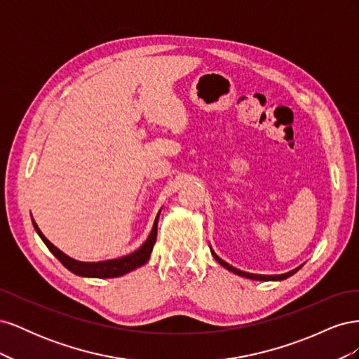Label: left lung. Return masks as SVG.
I'll return each instance as SVG.
<instances>
[{"mask_svg":"<svg viewBox=\"0 0 359 359\" xmlns=\"http://www.w3.org/2000/svg\"><path fill=\"white\" fill-rule=\"evenodd\" d=\"M211 253H212V256H214V259L217 260V262H219L222 266H224L226 269H229V271H232L233 274H238V276H241V277H245V278H250V280H259V281H269V280H285V278H287V277H290V276H293L297 273V271L302 266H298V268H295V269H292V271H289V273H286V274H280V276H262V274H250V273H244V271H241V269H236L235 266H232V265H229L227 262H224L223 259H220L219 256H217L214 252H212V248H211Z\"/></svg>","mask_w":359,"mask_h":359,"instance_id":"8db88e82","label":"left lung"}]
</instances>
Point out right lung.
Returning <instances> with one entry per match:
<instances>
[{"label": "right lung", "instance_id": "obj_1", "mask_svg": "<svg viewBox=\"0 0 359 359\" xmlns=\"http://www.w3.org/2000/svg\"><path fill=\"white\" fill-rule=\"evenodd\" d=\"M160 211L154 220L153 231H151L149 236L147 238V241L140 245L136 252L119 257V259L103 260V262H79V260H74V259L69 257L67 255H64L60 248L53 245L45 235L41 233L34 219H32V224H34V229L39 233V236L41 238V241L45 243L46 247L50 250V253L55 256L69 271H72L73 274L82 276V277H94V278H114V277L124 276V274L130 273V271H133L148 262L151 252H153V247L157 240V223H158Z\"/></svg>", "mask_w": 359, "mask_h": 359}]
</instances>
